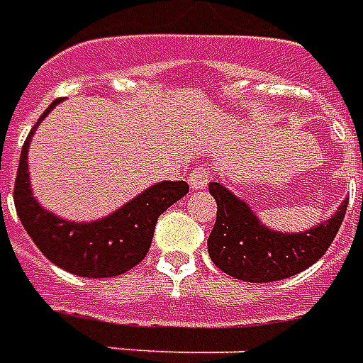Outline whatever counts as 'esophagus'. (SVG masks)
Returning <instances> with one entry per match:
<instances>
[{
  "label": "esophagus",
  "instance_id": "1",
  "mask_svg": "<svg viewBox=\"0 0 363 363\" xmlns=\"http://www.w3.org/2000/svg\"><path fill=\"white\" fill-rule=\"evenodd\" d=\"M212 181V171H210V167L200 165L196 169H192L189 174V184L194 190H202L208 186V182Z\"/></svg>",
  "mask_w": 363,
  "mask_h": 363
}]
</instances>
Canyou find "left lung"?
Here are the masks:
<instances>
[{
	"label": "left lung",
	"mask_w": 363,
	"mask_h": 363,
	"mask_svg": "<svg viewBox=\"0 0 363 363\" xmlns=\"http://www.w3.org/2000/svg\"><path fill=\"white\" fill-rule=\"evenodd\" d=\"M218 202L208 252L216 267L237 280L276 281L303 272L328 251L346 213L348 200L330 220L303 233H278L262 225L243 200L220 182H210Z\"/></svg>",
	"instance_id": "8db88e82"
}]
</instances>
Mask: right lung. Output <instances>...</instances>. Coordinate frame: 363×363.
I'll return each instance as SVG.
<instances>
[{"instance_id":"obj_1","label":"right lung","mask_w":363,"mask_h":363,"mask_svg":"<svg viewBox=\"0 0 363 363\" xmlns=\"http://www.w3.org/2000/svg\"><path fill=\"white\" fill-rule=\"evenodd\" d=\"M58 103L60 101H54L43 112L35 128ZM35 128L30 130L21 151L13 190L15 208L28 237L50 262L83 278L118 276L140 264L150 251L157 218L189 192V184L184 181L153 184L104 220L91 223L60 220L40 208L28 186L27 153Z\"/></svg>"}]
</instances>
